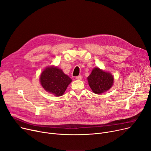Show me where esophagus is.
Wrapping results in <instances>:
<instances>
[{
    "mask_svg": "<svg viewBox=\"0 0 151 151\" xmlns=\"http://www.w3.org/2000/svg\"><path fill=\"white\" fill-rule=\"evenodd\" d=\"M76 79H78V80H81L82 78V76H76Z\"/></svg>",
    "mask_w": 151,
    "mask_h": 151,
    "instance_id": "esophagus-1",
    "label": "esophagus"
}]
</instances>
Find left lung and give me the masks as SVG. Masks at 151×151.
Masks as SVG:
<instances>
[{"label":"left lung","instance_id":"obj_1","mask_svg":"<svg viewBox=\"0 0 151 151\" xmlns=\"http://www.w3.org/2000/svg\"><path fill=\"white\" fill-rule=\"evenodd\" d=\"M87 78L91 89L96 94L108 90L114 82L113 76L110 73H106L98 68L93 69Z\"/></svg>","mask_w":151,"mask_h":151}]
</instances>
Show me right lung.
I'll list each match as a JSON object with an SVG mask.
<instances>
[{
  "label": "right lung",
  "instance_id": "obj_1",
  "mask_svg": "<svg viewBox=\"0 0 151 151\" xmlns=\"http://www.w3.org/2000/svg\"><path fill=\"white\" fill-rule=\"evenodd\" d=\"M40 81L43 88L47 91L59 96L63 95L72 80L63 73L61 69L50 67L42 72Z\"/></svg>",
  "mask_w": 151,
  "mask_h": 151
}]
</instances>
